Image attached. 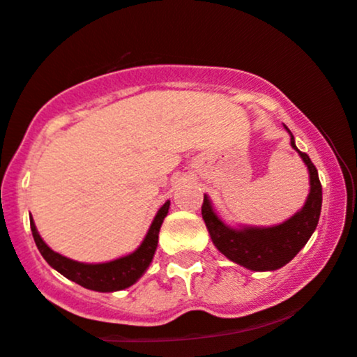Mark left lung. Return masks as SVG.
<instances>
[{
  "instance_id": "1",
  "label": "left lung",
  "mask_w": 357,
  "mask_h": 357,
  "mask_svg": "<svg viewBox=\"0 0 357 357\" xmlns=\"http://www.w3.org/2000/svg\"><path fill=\"white\" fill-rule=\"evenodd\" d=\"M290 133V130L285 126ZM290 145L298 151L310 175V192L305 206L285 222L271 227H234L226 226L218 218L207 195H204L202 219L209 231L212 243L231 261L253 271H273L285 266L297 256L310 239L319 224L322 209V185L317 168L307 153L295 146V138L290 133Z\"/></svg>"
}]
</instances>
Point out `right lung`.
<instances>
[{"instance_id": "obj_1", "label": "right lung", "mask_w": 357, "mask_h": 357, "mask_svg": "<svg viewBox=\"0 0 357 357\" xmlns=\"http://www.w3.org/2000/svg\"><path fill=\"white\" fill-rule=\"evenodd\" d=\"M168 207H170V200H167L160 211L155 215L153 222H151L150 229H148L145 239L139 244L138 250L133 251L131 255L123 256V258L113 259L107 263H98V265H89V263H79L74 259L66 258V256L55 253L47 246L45 241L40 238L37 227H35L33 219L30 218L31 234H33L35 244H37L38 251L42 253L45 261L57 270L60 275L66 278L72 280L77 285L89 290L96 291H118L125 290L131 287L133 283L138 282V278L146 271L150 266L151 259H153L155 251H157L158 244V232L162 227L163 219L168 214Z\"/></svg>"}]
</instances>
